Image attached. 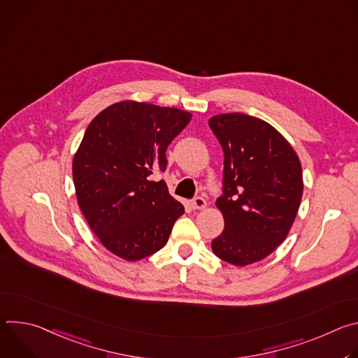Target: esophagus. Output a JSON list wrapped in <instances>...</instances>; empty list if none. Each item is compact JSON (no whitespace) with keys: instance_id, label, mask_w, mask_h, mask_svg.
I'll return each mask as SVG.
<instances>
[{"instance_id":"1","label":"esophagus","mask_w":358,"mask_h":358,"mask_svg":"<svg viewBox=\"0 0 358 358\" xmlns=\"http://www.w3.org/2000/svg\"><path fill=\"white\" fill-rule=\"evenodd\" d=\"M191 206L194 210H203V208H207V201L202 196H195L191 202Z\"/></svg>"}]
</instances>
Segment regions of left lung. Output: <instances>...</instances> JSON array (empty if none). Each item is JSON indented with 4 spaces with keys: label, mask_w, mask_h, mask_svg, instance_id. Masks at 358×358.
Wrapping results in <instances>:
<instances>
[{
    "label": "left lung",
    "mask_w": 358,
    "mask_h": 358,
    "mask_svg": "<svg viewBox=\"0 0 358 358\" xmlns=\"http://www.w3.org/2000/svg\"><path fill=\"white\" fill-rule=\"evenodd\" d=\"M224 150V195L217 207L224 231L211 243L235 266L265 259L286 239L303 195L301 164L290 143L269 123L243 113L208 122Z\"/></svg>",
    "instance_id": "obj_1"
}]
</instances>
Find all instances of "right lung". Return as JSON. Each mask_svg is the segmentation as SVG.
Returning a JSON list of instances; mask_svg holds the SVG:
<instances>
[{"mask_svg":"<svg viewBox=\"0 0 358 358\" xmlns=\"http://www.w3.org/2000/svg\"><path fill=\"white\" fill-rule=\"evenodd\" d=\"M191 117L181 109L123 100L87 126L72 163L78 206L116 257L134 262L156 253L184 214L166 182L151 176L166 170V150Z\"/></svg>","mask_w":358,"mask_h":358,"instance_id":"add662e5","label":"right lung"}]
</instances>
